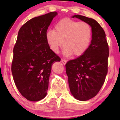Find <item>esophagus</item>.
Listing matches in <instances>:
<instances>
[{"mask_svg": "<svg viewBox=\"0 0 120 120\" xmlns=\"http://www.w3.org/2000/svg\"><path fill=\"white\" fill-rule=\"evenodd\" d=\"M61 62H62V63H63V64H66V63H67V60H65V59H61Z\"/></svg>", "mask_w": 120, "mask_h": 120, "instance_id": "obj_1", "label": "esophagus"}]
</instances>
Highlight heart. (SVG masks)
<instances>
[{
  "mask_svg": "<svg viewBox=\"0 0 120 120\" xmlns=\"http://www.w3.org/2000/svg\"><path fill=\"white\" fill-rule=\"evenodd\" d=\"M47 42L55 53L63 46L66 56L83 55L89 48L92 38V29L86 22L77 21L65 18L56 23L54 30H49L46 34Z\"/></svg>",
  "mask_w": 120,
  "mask_h": 120,
  "instance_id": "1",
  "label": "heart"
}]
</instances>
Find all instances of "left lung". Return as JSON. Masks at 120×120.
I'll return each instance as SVG.
<instances>
[{
  "instance_id": "1",
  "label": "left lung",
  "mask_w": 120,
  "mask_h": 120,
  "mask_svg": "<svg viewBox=\"0 0 120 120\" xmlns=\"http://www.w3.org/2000/svg\"><path fill=\"white\" fill-rule=\"evenodd\" d=\"M72 17L86 22L92 29L91 42L86 51L65 65L71 94L77 99L86 101L95 96L104 83L108 73L109 47L105 32L96 21L78 15Z\"/></svg>"
}]
</instances>
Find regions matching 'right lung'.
Returning <instances> with one entry per match:
<instances>
[{"label": "right lung", "mask_w": 120, "mask_h": 120, "mask_svg": "<svg viewBox=\"0 0 120 120\" xmlns=\"http://www.w3.org/2000/svg\"><path fill=\"white\" fill-rule=\"evenodd\" d=\"M57 13L51 12L31 19L21 27L13 48L11 71L19 92L30 101L47 95L52 64L61 59L47 42L46 34Z\"/></svg>", "instance_id": "1"}]
</instances>
